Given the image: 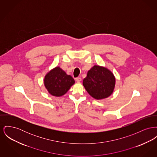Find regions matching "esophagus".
<instances>
[{
  "instance_id": "1",
  "label": "esophagus",
  "mask_w": 157,
  "mask_h": 157,
  "mask_svg": "<svg viewBox=\"0 0 157 157\" xmlns=\"http://www.w3.org/2000/svg\"><path fill=\"white\" fill-rule=\"evenodd\" d=\"M75 81H76V82H79L81 81V78L80 77H78V78H76L75 79Z\"/></svg>"
}]
</instances>
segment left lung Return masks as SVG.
Returning a JSON list of instances; mask_svg holds the SVG:
<instances>
[{
  "mask_svg": "<svg viewBox=\"0 0 157 157\" xmlns=\"http://www.w3.org/2000/svg\"><path fill=\"white\" fill-rule=\"evenodd\" d=\"M116 78L105 67L94 65L88 71L83 80V85L88 93L96 100H102L110 96L114 91Z\"/></svg>",
  "mask_w": 157,
  "mask_h": 157,
  "instance_id": "1",
  "label": "left lung"
}]
</instances>
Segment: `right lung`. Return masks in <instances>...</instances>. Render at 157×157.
Here are the masks:
<instances>
[{"label": "right lung", "instance_id": "add662e5", "mask_svg": "<svg viewBox=\"0 0 157 157\" xmlns=\"http://www.w3.org/2000/svg\"><path fill=\"white\" fill-rule=\"evenodd\" d=\"M44 83L50 94L55 97H61L69 91L75 83V80L59 66H56L47 73Z\"/></svg>", "mask_w": 157, "mask_h": 157}]
</instances>
